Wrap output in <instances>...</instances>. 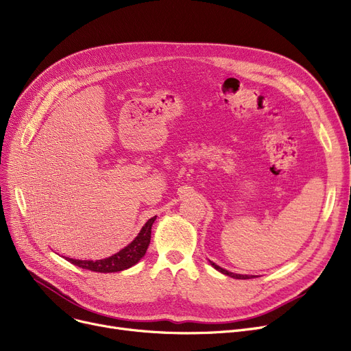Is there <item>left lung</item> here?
Segmentation results:
<instances>
[{
    "mask_svg": "<svg viewBox=\"0 0 351 351\" xmlns=\"http://www.w3.org/2000/svg\"><path fill=\"white\" fill-rule=\"evenodd\" d=\"M209 262H210V261H209ZM210 265H212L217 271L223 273V274H226V276H230V278H233V279L246 280V279H253V278H254V276H249V274H237V273H232V271H229V270H226V269H223V267L217 266V265H216V263H213V262H210Z\"/></svg>",
    "mask_w": 351,
    "mask_h": 351,
    "instance_id": "1",
    "label": "left lung"
}]
</instances>
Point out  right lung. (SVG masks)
Instances as JSON below:
<instances>
[{"label": "right lung", "instance_id": "add662e5", "mask_svg": "<svg viewBox=\"0 0 351 351\" xmlns=\"http://www.w3.org/2000/svg\"><path fill=\"white\" fill-rule=\"evenodd\" d=\"M155 220H156V216L147 220L131 243L125 246L118 253L106 257V259L78 261V259H71V257H65V259L78 267H82L90 271H98V273H115V271H122L125 269L132 267L145 256L147 246L151 243V230Z\"/></svg>", "mask_w": 351, "mask_h": 351}]
</instances>
